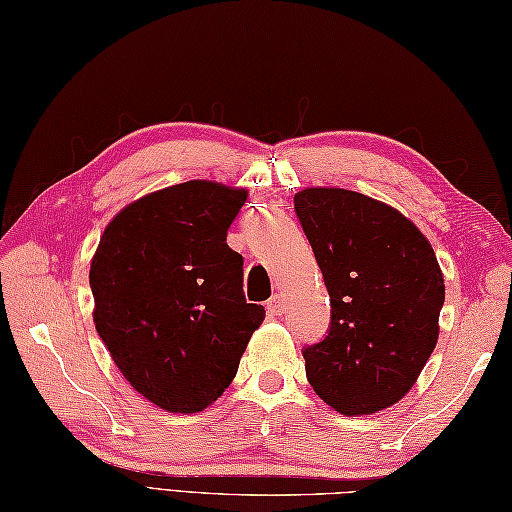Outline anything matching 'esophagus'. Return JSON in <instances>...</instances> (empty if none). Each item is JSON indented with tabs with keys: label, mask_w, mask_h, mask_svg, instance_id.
Returning <instances> with one entry per match:
<instances>
[{
	"label": "esophagus",
	"mask_w": 512,
	"mask_h": 512,
	"mask_svg": "<svg viewBox=\"0 0 512 512\" xmlns=\"http://www.w3.org/2000/svg\"><path fill=\"white\" fill-rule=\"evenodd\" d=\"M266 307H268V312H270L272 316H281V314H283V310H285V305H283V296H281V294H272Z\"/></svg>",
	"instance_id": "1"
}]
</instances>
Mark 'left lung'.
<instances>
[{
  "label": "left lung",
  "instance_id": "left-lung-1",
  "mask_svg": "<svg viewBox=\"0 0 512 512\" xmlns=\"http://www.w3.org/2000/svg\"><path fill=\"white\" fill-rule=\"evenodd\" d=\"M331 303L323 342L303 351L307 382L344 417L395 406L438 340L445 279L430 240L382 200L340 187L294 196Z\"/></svg>",
  "mask_w": 512,
  "mask_h": 512
}]
</instances>
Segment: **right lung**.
Returning a JSON list of instances; mask_svg holds the SVG:
<instances>
[{"label": "right lung", "mask_w": 512, "mask_h": 512, "mask_svg": "<svg viewBox=\"0 0 512 512\" xmlns=\"http://www.w3.org/2000/svg\"><path fill=\"white\" fill-rule=\"evenodd\" d=\"M248 189L187 181L106 224L89 270L93 323L141 397L194 414L229 388L266 310L246 303L227 231Z\"/></svg>", "instance_id": "right-lung-1"}]
</instances>
